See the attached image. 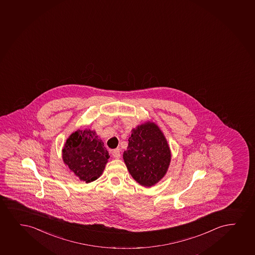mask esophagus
I'll list each match as a JSON object with an SVG mask.
<instances>
[{
    "label": "esophagus",
    "mask_w": 255,
    "mask_h": 255,
    "mask_svg": "<svg viewBox=\"0 0 255 255\" xmlns=\"http://www.w3.org/2000/svg\"><path fill=\"white\" fill-rule=\"evenodd\" d=\"M112 155H113L114 158H119L120 157H121V152H120V149H114L113 152H112Z\"/></svg>",
    "instance_id": "esophagus-1"
}]
</instances>
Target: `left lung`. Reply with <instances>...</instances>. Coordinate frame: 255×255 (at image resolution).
<instances>
[{
    "mask_svg": "<svg viewBox=\"0 0 255 255\" xmlns=\"http://www.w3.org/2000/svg\"><path fill=\"white\" fill-rule=\"evenodd\" d=\"M128 146L123 153L129 173L145 187H150L167 171L171 152L158 127L146 123L132 129Z\"/></svg>",
    "mask_w": 255,
    "mask_h": 255,
    "instance_id": "1",
    "label": "left lung"
}]
</instances>
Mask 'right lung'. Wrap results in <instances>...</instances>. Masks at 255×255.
<instances>
[{"instance_id": "obj_1", "label": "right lung", "mask_w": 255, "mask_h": 255, "mask_svg": "<svg viewBox=\"0 0 255 255\" xmlns=\"http://www.w3.org/2000/svg\"><path fill=\"white\" fill-rule=\"evenodd\" d=\"M110 158L95 131L78 130L66 140L63 159L80 180L90 183L100 177Z\"/></svg>"}]
</instances>
